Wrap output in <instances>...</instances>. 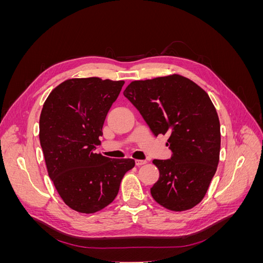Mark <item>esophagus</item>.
Instances as JSON below:
<instances>
[{"label":"esophagus","instance_id":"obj_1","mask_svg":"<svg viewBox=\"0 0 263 263\" xmlns=\"http://www.w3.org/2000/svg\"><path fill=\"white\" fill-rule=\"evenodd\" d=\"M135 162H136V165H142V164H146L147 163V161L146 160H136V161H135Z\"/></svg>","mask_w":263,"mask_h":263}]
</instances>
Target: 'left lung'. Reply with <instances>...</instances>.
Wrapping results in <instances>:
<instances>
[{
    "instance_id": "left-lung-1",
    "label": "left lung",
    "mask_w": 263,
    "mask_h": 263,
    "mask_svg": "<svg viewBox=\"0 0 263 263\" xmlns=\"http://www.w3.org/2000/svg\"><path fill=\"white\" fill-rule=\"evenodd\" d=\"M124 97L155 136L169 135L172 155L153 161L160 176L151 195L171 211L194 208L208 192L219 161L220 125L209 94L190 79L173 74L133 81Z\"/></svg>"
}]
</instances>
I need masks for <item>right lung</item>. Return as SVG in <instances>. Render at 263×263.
<instances>
[{
  "instance_id": "add662e5",
  "label": "right lung",
  "mask_w": 263,
  "mask_h": 263,
  "mask_svg": "<svg viewBox=\"0 0 263 263\" xmlns=\"http://www.w3.org/2000/svg\"><path fill=\"white\" fill-rule=\"evenodd\" d=\"M124 81L70 79L51 91L39 119V140L49 178L62 201L79 213L104 209L116 197L133 159L95 154L103 124Z\"/></svg>"
}]
</instances>
